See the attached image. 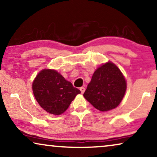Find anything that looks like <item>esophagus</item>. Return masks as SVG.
I'll list each match as a JSON object with an SVG mask.
<instances>
[{
  "mask_svg": "<svg viewBox=\"0 0 157 157\" xmlns=\"http://www.w3.org/2000/svg\"><path fill=\"white\" fill-rule=\"evenodd\" d=\"M80 89V91H81V94H83V93H84V91H85V88H84V87H81L80 89Z\"/></svg>",
  "mask_w": 157,
  "mask_h": 157,
  "instance_id": "34e87169",
  "label": "esophagus"
}]
</instances>
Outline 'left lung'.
<instances>
[{
    "instance_id": "1",
    "label": "left lung",
    "mask_w": 157,
    "mask_h": 157,
    "mask_svg": "<svg viewBox=\"0 0 157 157\" xmlns=\"http://www.w3.org/2000/svg\"><path fill=\"white\" fill-rule=\"evenodd\" d=\"M126 89V80L121 71L108 62L95 71L83 96L94 108L106 111L118 106Z\"/></svg>"
}]
</instances>
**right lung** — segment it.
Here are the masks:
<instances>
[{
    "label": "right lung",
    "mask_w": 157,
    "mask_h": 157,
    "mask_svg": "<svg viewBox=\"0 0 157 157\" xmlns=\"http://www.w3.org/2000/svg\"><path fill=\"white\" fill-rule=\"evenodd\" d=\"M32 88L40 106L54 115L63 113L77 94L81 93L56 71L50 69L43 70L38 74Z\"/></svg>",
    "instance_id": "add662e5"
}]
</instances>
